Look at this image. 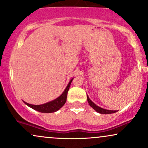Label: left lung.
Here are the masks:
<instances>
[{"label": "left lung", "instance_id": "8db88e82", "mask_svg": "<svg viewBox=\"0 0 148 148\" xmlns=\"http://www.w3.org/2000/svg\"><path fill=\"white\" fill-rule=\"evenodd\" d=\"M87 100H88V102L89 105L92 108L94 109L96 112L100 113V114H112V113H114L117 112V110H106V109H103L101 107H99L98 106H97L95 103H94L91 100L90 98L88 97V96L87 95Z\"/></svg>", "mask_w": 148, "mask_h": 148}]
</instances>
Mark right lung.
Wrapping results in <instances>:
<instances>
[{"label": "right lung", "instance_id": "add662e5", "mask_svg": "<svg viewBox=\"0 0 148 148\" xmlns=\"http://www.w3.org/2000/svg\"><path fill=\"white\" fill-rule=\"evenodd\" d=\"M73 79H71V81L69 82V84L67 85L66 88L64 90V91L62 92V94L61 95L60 97H58V98H56V99L53 100L51 101L47 102L46 103H44V104L41 105H33V104H29V103H27V102L24 101V103L25 104L29 106L30 108L34 109V110H37L38 112H45V113H51V112H54L58 111L59 109L61 108L66 103V97H67V93H68V91L69 89V87H70L71 84L72 82Z\"/></svg>", "mask_w": 148, "mask_h": 148}]
</instances>
